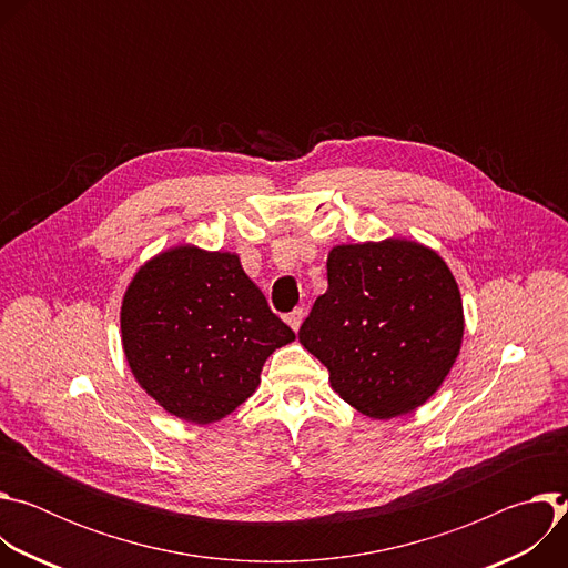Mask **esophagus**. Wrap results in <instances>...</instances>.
<instances>
[{
  "mask_svg": "<svg viewBox=\"0 0 568 568\" xmlns=\"http://www.w3.org/2000/svg\"><path fill=\"white\" fill-rule=\"evenodd\" d=\"M303 318H305V312H303V307H296L294 312H290V314H287V323H290V328H292L294 333H298V328H301Z\"/></svg>",
  "mask_w": 568,
  "mask_h": 568,
  "instance_id": "1",
  "label": "esophagus"
}]
</instances>
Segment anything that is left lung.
Segmentation results:
<instances>
[{
	"mask_svg": "<svg viewBox=\"0 0 568 568\" xmlns=\"http://www.w3.org/2000/svg\"><path fill=\"white\" fill-rule=\"evenodd\" d=\"M328 290L298 331L331 386L373 420L414 414L447 379L465 333L458 283L409 237L335 245Z\"/></svg>",
	"mask_w": 568,
	"mask_h": 568,
	"instance_id": "1",
	"label": "left lung"
}]
</instances>
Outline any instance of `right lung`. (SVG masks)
Returning a JSON list of instances; mask_svg holds the SVG:
<instances>
[{
	"instance_id": "1",
	"label": "right lung",
	"mask_w": 568,
	"mask_h": 568,
	"mask_svg": "<svg viewBox=\"0 0 568 568\" xmlns=\"http://www.w3.org/2000/svg\"><path fill=\"white\" fill-rule=\"evenodd\" d=\"M119 318L139 386L166 414L193 425L233 414L256 393L267 357L294 342L235 252L191 242L134 272Z\"/></svg>"
}]
</instances>
